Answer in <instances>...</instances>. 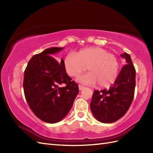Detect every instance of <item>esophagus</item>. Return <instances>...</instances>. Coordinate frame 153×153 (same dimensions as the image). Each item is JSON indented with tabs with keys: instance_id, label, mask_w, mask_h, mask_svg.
I'll return each mask as SVG.
<instances>
[{
	"instance_id": "obj_1",
	"label": "esophagus",
	"mask_w": 153,
	"mask_h": 153,
	"mask_svg": "<svg viewBox=\"0 0 153 153\" xmlns=\"http://www.w3.org/2000/svg\"><path fill=\"white\" fill-rule=\"evenodd\" d=\"M79 89L81 91V90H82V89H83L84 88H85V87H83V86H82V85H79Z\"/></svg>"
}]
</instances>
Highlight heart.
<instances>
[{"label": "heart", "mask_w": 153, "mask_h": 153, "mask_svg": "<svg viewBox=\"0 0 153 153\" xmlns=\"http://www.w3.org/2000/svg\"><path fill=\"white\" fill-rule=\"evenodd\" d=\"M64 66L71 77L77 76L87 67L89 72L79 76L77 82L89 85L98 83L103 88L116 82L120 69L119 61L115 55L100 47L84 48L76 54H68L64 58Z\"/></svg>", "instance_id": "obj_1"}]
</instances>
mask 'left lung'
Wrapping results in <instances>:
<instances>
[{
	"label": "left lung",
	"instance_id": "1",
	"mask_svg": "<svg viewBox=\"0 0 153 153\" xmlns=\"http://www.w3.org/2000/svg\"><path fill=\"white\" fill-rule=\"evenodd\" d=\"M126 64L121 69L114 83L109 89L94 91L91 110L102 123H112L125 115L133 101L135 87V70L130 56L121 54Z\"/></svg>",
	"mask_w": 153,
	"mask_h": 153
}]
</instances>
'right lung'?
<instances>
[{
	"instance_id": "right-lung-1",
	"label": "right lung",
	"mask_w": 153,
	"mask_h": 153,
	"mask_svg": "<svg viewBox=\"0 0 153 153\" xmlns=\"http://www.w3.org/2000/svg\"><path fill=\"white\" fill-rule=\"evenodd\" d=\"M63 49L52 47L34 55L24 72L23 86L29 106L37 118L50 123L66 116L79 93L78 85L66 74L63 59L58 62L52 57Z\"/></svg>"
}]
</instances>
